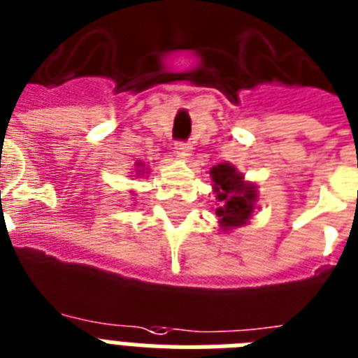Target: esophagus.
<instances>
[{"mask_svg":"<svg viewBox=\"0 0 358 358\" xmlns=\"http://www.w3.org/2000/svg\"><path fill=\"white\" fill-rule=\"evenodd\" d=\"M174 149H176V152L180 154V156H189V152H191V143L189 141H176L174 143Z\"/></svg>","mask_w":358,"mask_h":358,"instance_id":"obj_1","label":"esophagus"}]
</instances>
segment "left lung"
Segmentation results:
<instances>
[{"label":"left lung","mask_w":358,"mask_h":358,"mask_svg":"<svg viewBox=\"0 0 358 358\" xmlns=\"http://www.w3.org/2000/svg\"><path fill=\"white\" fill-rule=\"evenodd\" d=\"M211 178L215 182V193L220 208L217 217L224 229L243 226L254 211L255 187L243 182V176L237 174L234 165L220 164L211 169Z\"/></svg>","instance_id":"left-lung-1"}]
</instances>
